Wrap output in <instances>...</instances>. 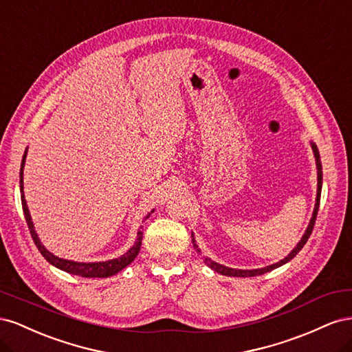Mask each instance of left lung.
Returning a JSON list of instances; mask_svg holds the SVG:
<instances>
[{"label":"left lung","mask_w":352,"mask_h":352,"mask_svg":"<svg viewBox=\"0 0 352 352\" xmlns=\"http://www.w3.org/2000/svg\"><path fill=\"white\" fill-rule=\"evenodd\" d=\"M310 145H311V150H313V153H314L316 166H317V195H316V204H314L313 216H311V219H310V223H308V226H307V229H305V232H304V235H302L301 241L296 243V247H295L289 254H287L283 260H280V261H278V263H274V264H272V265H267V267H263V269H252V270H242V269H232V267H226V265L219 264V263H216V261L210 260L208 257H206V258H204V263L208 265V267H210L211 270H214V272H217V273H220V274H225V276H233V278H252V276H260V274H264V273H267V272H272V270H274V269L280 267V265L286 264L287 261H291V260L295 257V255L302 250V247L305 245V242L308 241V238H310L311 232H313V228H314L316 217H317V211H318V204H320L322 184H323L322 162H320V154H318V148H317V145H316L314 142H310ZM190 236H192L194 248L197 250V252H199V254H201V250L198 248L197 241H195V238H194V233H192V235H190Z\"/></svg>","instance_id":"obj_1"}]
</instances>
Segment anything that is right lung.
I'll return each mask as SVG.
<instances>
[{"instance_id":"1","label":"right lung","mask_w":352,"mask_h":352,"mask_svg":"<svg viewBox=\"0 0 352 352\" xmlns=\"http://www.w3.org/2000/svg\"><path fill=\"white\" fill-rule=\"evenodd\" d=\"M26 155H28V148L23 154L22 158V166H20V198H22V207H23V212H25V219L28 223V228L30 230V235L32 239H34L36 248L39 250V252L42 254V257H44L50 264L54 265V267L63 270V272H67L70 274H76V276H82V278H110L113 274H117L120 270H123L124 267H127L135 258L136 255L140 254L141 250V245H142V226L138 229L136 233V239L135 243L132 247L127 250L123 255L113 260H107V261H95V263H79V261H72V260H66V258H60L57 255H54L52 252H50L44 245H42L38 233L35 230L34 226V221H32L30 217V212L26 204V199H25V192H23V168H25V163H26ZM154 212V210H151L148 212L146 217L144 220H146Z\"/></svg>"}]
</instances>
